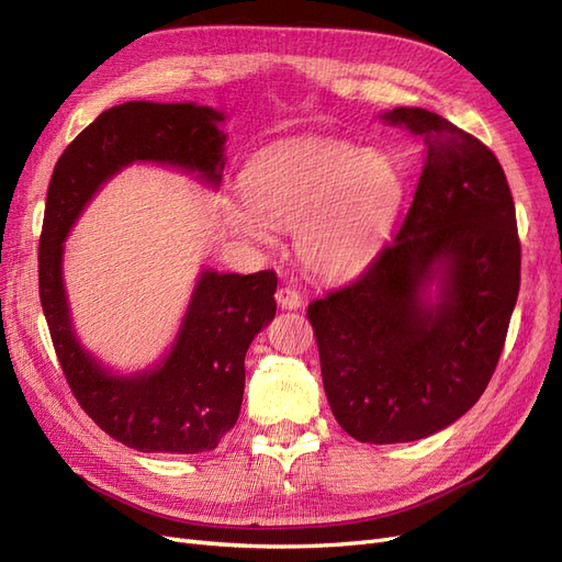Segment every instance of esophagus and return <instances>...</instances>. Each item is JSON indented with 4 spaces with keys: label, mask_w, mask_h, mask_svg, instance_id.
Listing matches in <instances>:
<instances>
[{
    "label": "esophagus",
    "mask_w": 562,
    "mask_h": 562,
    "mask_svg": "<svg viewBox=\"0 0 562 562\" xmlns=\"http://www.w3.org/2000/svg\"><path fill=\"white\" fill-rule=\"evenodd\" d=\"M276 301L278 305L282 307V311H299L301 303H303V296L296 292L294 286H280L276 292Z\"/></svg>",
    "instance_id": "34e87169"
}]
</instances>
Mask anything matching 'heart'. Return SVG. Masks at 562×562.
Instances as JSON below:
<instances>
[{"mask_svg":"<svg viewBox=\"0 0 562 562\" xmlns=\"http://www.w3.org/2000/svg\"><path fill=\"white\" fill-rule=\"evenodd\" d=\"M406 179L390 154L346 139H301L261 154L243 177L245 205L231 216L247 238L268 224L296 228L301 261L327 278L364 268L387 238Z\"/></svg>","mask_w":562,"mask_h":562,"instance_id":"obj_1","label":"heart"}]
</instances>
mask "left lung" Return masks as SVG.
I'll use <instances>...</instances> for the list:
<instances>
[{
	"label": "left lung",
	"instance_id": "8db88e82",
	"mask_svg": "<svg viewBox=\"0 0 562 562\" xmlns=\"http://www.w3.org/2000/svg\"><path fill=\"white\" fill-rule=\"evenodd\" d=\"M383 119L427 147L406 220L364 273L307 305L331 413L361 443L425 439L462 418L491 383L520 289L497 156L420 106Z\"/></svg>",
	"mask_w": 562,
	"mask_h": 562
}]
</instances>
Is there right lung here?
<instances>
[{
  "mask_svg": "<svg viewBox=\"0 0 562 562\" xmlns=\"http://www.w3.org/2000/svg\"><path fill=\"white\" fill-rule=\"evenodd\" d=\"M222 112L193 102H125L81 131L53 170L40 238V299L53 348L79 406L112 439L142 452L193 456L216 448L240 415L245 355L276 317L278 276L203 270L168 357L151 371L116 375L71 329L63 243L95 191L131 162H162L220 187Z\"/></svg>",
  "mask_w": 562,
  "mask_h": 562,
  "instance_id": "obj_1",
  "label": "right lung"
}]
</instances>
